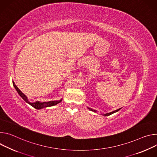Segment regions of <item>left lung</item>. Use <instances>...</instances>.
Instances as JSON below:
<instances>
[{
	"label": "left lung",
	"mask_w": 157,
	"mask_h": 157,
	"mask_svg": "<svg viewBox=\"0 0 157 157\" xmlns=\"http://www.w3.org/2000/svg\"><path fill=\"white\" fill-rule=\"evenodd\" d=\"M89 109L91 111H93V112H96V111H95V110H92V109H90V108H89ZM120 109H121V108H120V109H117V110H115V111H113V112H110V113H106V114H103V115H104V116H109V115H112V114H113V113H114L118 112V111L120 110Z\"/></svg>",
	"instance_id": "left-lung-1"
}]
</instances>
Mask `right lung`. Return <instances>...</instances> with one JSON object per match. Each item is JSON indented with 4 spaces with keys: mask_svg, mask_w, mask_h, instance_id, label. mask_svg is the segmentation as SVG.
Masks as SVG:
<instances>
[{
    "mask_svg": "<svg viewBox=\"0 0 157 157\" xmlns=\"http://www.w3.org/2000/svg\"><path fill=\"white\" fill-rule=\"evenodd\" d=\"M13 85L15 87V90L17 91V92H18V94L20 95V96L27 102L29 104H30V105L31 106H32L33 108L36 109H43V108H45V107H51V106H54V105H57V103H60L62 100H56V101H45V102H39V101H36V102H33V103H30L27 97L19 89V88L17 87V86L15 85V84L14 83V82H13Z\"/></svg>",
    "mask_w": 157,
    "mask_h": 157,
    "instance_id": "add662e5",
    "label": "right lung"
}]
</instances>
